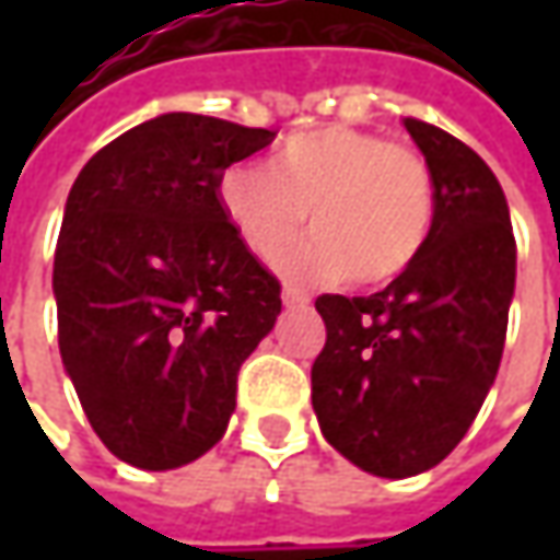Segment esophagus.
<instances>
[{"label": "esophagus", "mask_w": 560, "mask_h": 560, "mask_svg": "<svg viewBox=\"0 0 560 560\" xmlns=\"http://www.w3.org/2000/svg\"><path fill=\"white\" fill-rule=\"evenodd\" d=\"M308 302H312V299H308L305 292L292 290V287H287V290H283V305H287V308H305Z\"/></svg>", "instance_id": "1"}]
</instances>
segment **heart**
Returning a JSON list of instances; mask_svg holds the SVG:
<instances>
[{
	"label": "heart",
	"instance_id": "obj_1",
	"mask_svg": "<svg viewBox=\"0 0 560 560\" xmlns=\"http://www.w3.org/2000/svg\"><path fill=\"white\" fill-rule=\"evenodd\" d=\"M221 205L243 246L277 261L305 226L314 236L283 261L295 283L349 277L380 287L411 268L430 240L436 192L415 149L355 127H317L283 142L273 171L243 164L221 180Z\"/></svg>",
	"mask_w": 560,
	"mask_h": 560
}]
</instances>
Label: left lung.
Masks as SVG:
<instances>
[{"instance_id":"1","label":"left lung","mask_w":560,"mask_h":560,"mask_svg":"<svg viewBox=\"0 0 560 560\" xmlns=\"http://www.w3.org/2000/svg\"><path fill=\"white\" fill-rule=\"evenodd\" d=\"M433 177L436 214L418 261L374 295H320L327 342L312 368L324 440L386 480L423 474L464 440L505 349L517 246L489 164L433 124L405 118Z\"/></svg>"}]
</instances>
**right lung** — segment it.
Segmentation results:
<instances>
[{"label": "right lung", "instance_id": "1", "mask_svg": "<svg viewBox=\"0 0 560 560\" xmlns=\"http://www.w3.org/2000/svg\"><path fill=\"white\" fill-rule=\"evenodd\" d=\"M273 137L167 112L98 149L68 192L52 268L61 364L98 440L140 470L221 442L240 364L283 308L218 199L226 167Z\"/></svg>", "mask_w": 560, "mask_h": 560}]
</instances>
